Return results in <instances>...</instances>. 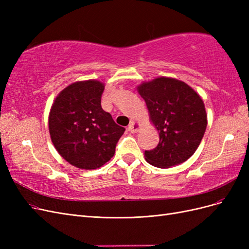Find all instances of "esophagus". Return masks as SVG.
I'll use <instances>...</instances> for the list:
<instances>
[{
    "mask_svg": "<svg viewBox=\"0 0 249 249\" xmlns=\"http://www.w3.org/2000/svg\"><path fill=\"white\" fill-rule=\"evenodd\" d=\"M140 125H141V124H140L139 123L135 122V120H132V122H131L130 124H129V131H130L131 133H136V132L139 131Z\"/></svg>",
    "mask_w": 249,
    "mask_h": 249,
    "instance_id": "esophagus-1",
    "label": "esophagus"
}]
</instances>
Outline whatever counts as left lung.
I'll return each instance as SVG.
<instances>
[{
    "label": "left lung",
    "mask_w": 249,
    "mask_h": 249,
    "mask_svg": "<svg viewBox=\"0 0 249 249\" xmlns=\"http://www.w3.org/2000/svg\"><path fill=\"white\" fill-rule=\"evenodd\" d=\"M137 91L160 136L157 147L144 152L145 160L159 168L187 161L207 129V112L199 94L185 82L167 77L143 82Z\"/></svg>",
    "instance_id": "left-lung-1"
}]
</instances>
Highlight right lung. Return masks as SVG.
Masks as SVG:
<instances>
[{"instance_id":"add662e5","label":"right lung","mask_w":249,"mask_h":249,"mask_svg":"<svg viewBox=\"0 0 249 249\" xmlns=\"http://www.w3.org/2000/svg\"><path fill=\"white\" fill-rule=\"evenodd\" d=\"M105 84L78 81L56 96L49 115V131L57 152L81 169H96L115 154L125 131L101 106Z\"/></svg>"}]
</instances>
